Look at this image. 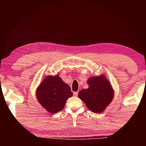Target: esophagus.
I'll list each match as a JSON object with an SVG mask.
<instances>
[{
    "label": "esophagus",
    "instance_id": "34e87169",
    "mask_svg": "<svg viewBox=\"0 0 146 146\" xmlns=\"http://www.w3.org/2000/svg\"><path fill=\"white\" fill-rule=\"evenodd\" d=\"M73 95L75 96V97H77V96H78V92H74L73 93Z\"/></svg>",
    "mask_w": 146,
    "mask_h": 146
}]
</instances>
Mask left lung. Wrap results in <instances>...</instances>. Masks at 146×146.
Listing matches in <instances>:
<instances>
[{"label": "left lung", "instance_id": "obj_1", "mask_svg": "<svg viewBox=\"0 0 146 146\" xmlns=\"http://www.w3.org/2000/svg\"><path fill=\"white\" fill-rule=\"evenodd\" d=\"M87 82L88 88L79 91L78 98L85 103L91 111L96 113L103 112L111 102L115 95L107 76L104 74L93 76L88 78Z\"/></svg>", "mask_w": 146, "mask_h": 146}]
</instances>
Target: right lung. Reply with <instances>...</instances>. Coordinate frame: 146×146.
<instances>
[{
  "mask_svg": "<svg viewBox=\"0 0 146 146\" xmlns=\"http://www.w3.org/2000/svg\"><path fill=\"white\" fill-rule=\"evenodd\" d=\"M72 95L70 86L64 82L58 74L45 76L36 90L38 102L47 111L53 114L62 110L68 98Z\"/></svg>",
  "mask_w": 146,
  "mask_h": 146,
  "instance_id": "right-lung-1",
  "label": "right lung"
}]
</instances>
